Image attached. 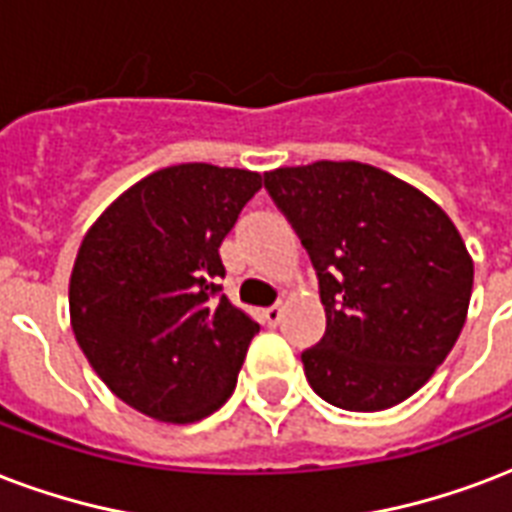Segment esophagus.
<instances>
[{"label": "esophagus", "instance_id": "obj_1", "mask_svg": "<svg viewBox=\"0 0 512 512\" xmlns=\"http://www.w3.org/2000/svg\"><path fill=\"white\" fill-rule=\"evenodd\" d=\"M263 322L268 327H276L282 322V306H271V308H263Z\"/></svg>", "mask_w": 512, "mask_h": 512}]
</instances>
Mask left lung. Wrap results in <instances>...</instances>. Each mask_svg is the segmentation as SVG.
I'll list each match as a JSON object with an SVG mask.
<instances>
[{"label": "left lung", "instance_id": "left-lung-1", "mask_svg": "<svg viewBox=\"0 0 512 512\" xmlns=\"http://www.w3.org/2000/svg\"><path fill=\"white\" fill-rule=\"evenodd\" d=\"M319 279L327 327L300 354L343 411H384L427 384L462 333L473 260L435 201L357 161L265 171Z\"/></svg>", "mask_w": 512, "mask_h": 512}]
</instances>
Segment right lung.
I'll return each instance as SVG.
<instances>
[{
    "label": "right lung",
    "mask_w": 512,
    "mask_h": 512,
    "mask_svg": "<svg viewBox=\"0 0 512 512\" xmlns=\"http://www.w3.org/2000/svg\"><path fill=\"white\" fill-rule=\"evenodd\" d=\"M260 187L257 171L179 163L128 187L85 233L74 338L136 411L190 424L233 395L260 325L220 295V244Z\"/></svg>",
    "instance_id": "add662e5"
}]
</instances>
